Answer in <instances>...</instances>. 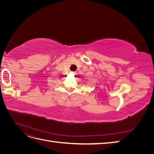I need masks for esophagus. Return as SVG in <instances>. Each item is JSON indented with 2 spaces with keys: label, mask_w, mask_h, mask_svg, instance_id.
Wrapping results in <instances>:
<instances>
[{
  "label": "esophagus",
  "mask_w": 154,
  "mask_h": 154,
  "mask_svg": "<svg viewBox=\"0 0 154 154\" xmlns=\"http://www.w3.org/2000/svg\"><path fill=\"white\" fill-rule=\"evenodd\" d=\"M71 74H76V72H72H72H71Z\"/></svg>",
  "instance_id": "obj_1"
}]
</instances>
